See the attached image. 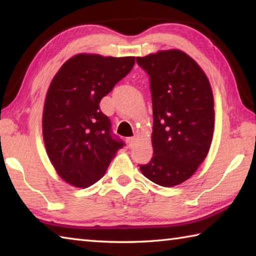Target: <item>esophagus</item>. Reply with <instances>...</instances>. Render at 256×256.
Instances as JSON below:
<instances>
[{"mask_svg":"<svg viewBox=\"0 0 256 256\" xmlns=\"http://www.w3.org/2000/svg\"><path fill=\"white\" fill-rule=\"evenodd\" d=\"M138 140V136L128 138V146H130V148H131V146H133L134 144H136Z\"/></svg>","mask_w":256,"mask_h":256,"instance_id":"obj_1","label":"esophagus"}]
</instances>
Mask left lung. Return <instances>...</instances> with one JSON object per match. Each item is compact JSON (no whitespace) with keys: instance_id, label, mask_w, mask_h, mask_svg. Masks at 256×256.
<instances>
[{"instance_id":"1","label":"left lung","mask_w":256,"mask_h":256,"mask_svg":"<svg viewBox=\"0 0 256 256\" xmlns=\"http://www.w3.org/2000/svg\"><path fill=\"white\" fill-rule=\"evenodd\" d=\"M136 63L150 79L154 156L138 164L164 188L188 180L209 152L214 126V94L198 64L178 50H160Z\"/></svg>"}]
</instances>
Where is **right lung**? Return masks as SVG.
<instances>
[{"label": "right lung", "mask_w": 256, "mask_h": 256, "mask_svg": "<svg viewBox=\"0 0 256 256\" xmlns=\"http://www.w3.org/2000/svg\"><path fill=\"white\" fill-rule=\"evenodd\" d=\"M134 63L133 56L78 54L52 80L42 114V136L50 162L66 183L92 186L125 146L112 133L110 120L99 102L128 74Z\"/></svg>", "instance_id": "add662e5"}]
</instances>
